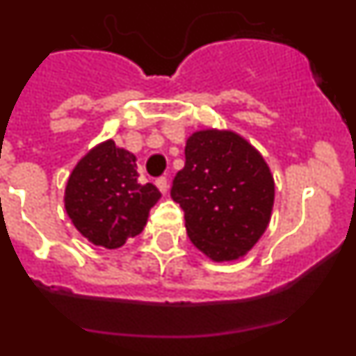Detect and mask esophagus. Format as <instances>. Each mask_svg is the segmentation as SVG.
I'll list each match as a JSON object with an SVG mask.
<instances>
[{"mask_svg":"<svg viewBox=\"0 0 356 356\" xmlns=\"http://www.w3.org/2000/svg\"><path fill=\"white\" fill-rule=\"evenodd\" d=\"M155 184H156V187H159L160 193H163V194L168 193V188H169L168 176H159V178L155 180Z\"/></svg>","mask_w":356,"mask_h":356,"instance_id":"1","label":"esophagus"}]
</instances>
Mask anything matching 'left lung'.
<instances>
[{"label": "left lung", "instance_id": "8db88e82", "mask_svg": "<svg viewBox=\"0 0 356 356\" xmlns=\"http://www.w3.org/2000/svg\"><path fill=\"white\" fill-rule=\"evenodd\" d=\"M171 197L184 209L191 242L225 262L246 254L266 232L275 181L262 155L242 137L203 130L188 137Z\"/></svg>", "mask_w": 356, "mask_h": 356}]
</instances>
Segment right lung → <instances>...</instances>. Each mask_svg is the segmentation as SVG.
<instances>
[{
  "instance_id": "right-lung-1",
  "label": "right lung",
  "mask_w": 356,
  "mask_h": 356,
  "mask_svg": "<svg viewBox=\"0 0 356 356\" xmlns=\"http://www.w3.org/2000/svg\"><path fill=\"white\" fill-rule=\"evenodd\" d=\"M159 197L155 185L139 181L134 153L106 140L72 169L65 187V210L83 237L96 246L115 250L143 232Z\"/></svg>"
}]
</instances>
